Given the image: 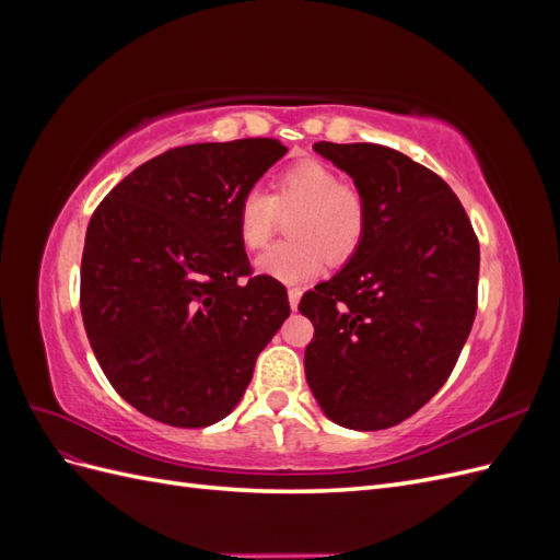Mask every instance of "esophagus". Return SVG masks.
<instances>
[{"instance_id":"esophagus-1","label":"esophagus","mask_w":560,"mask_h":560,"mask_svg":"<svg viewBox=\"0 0 560 560\" xmlns=\"http://www.w3.org/2000/svg\"><path fill=\"white\" fill-rule=\"evenodd\" d=\"M287 294H290V306H292V311H296V308H299V301H301V290H299V287H292V290L287 292Z\"/></svg>"}]
</instances>
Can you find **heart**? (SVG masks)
Here are the masks:
<instances>
[{
  "mask_svg": "<svg viewBox=\"0 0 560 560\" xmlns=\"http://www.w3.org/2000/svg\"><path fill=\"white\" fill-rule=\"evenodd\" d=\"M299 212L290 222L294 241L278 243L257 259V273L284 284L315 278L325 259L348 261L364 241L369 210L360 189L341 182L331 165L299 161L282 171L273 194L247 191L235 212V231L247 252L266 247L276 231L278 212Z\"/></svg>",
  "mask_w": 560,
  "mask_h": 560,
  "instance_id": "heart-1",
  "label": "heart"
}]
</instances>
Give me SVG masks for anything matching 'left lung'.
<instances>
[{
  "instance_id": "1",
  "label": "left lung",
  "mask_w": 560,
  "mask_h": 560,
  "mask_svg": "<svg viewBox=\"0 0 560 560\" xmlns=\"http://www.w3.org/2000/svg\"><path fill=\"white\" fill-rule=\"evenodd\" d=\"M346 171L369 210L343 270L306 292V381L350 430L399 425L446 383L477 315L479 241L430 167L383 144H313Z\"/></svg>"
}]
</instances>
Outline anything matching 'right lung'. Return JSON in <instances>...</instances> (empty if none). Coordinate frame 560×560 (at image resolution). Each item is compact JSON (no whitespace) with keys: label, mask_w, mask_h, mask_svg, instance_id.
<instances>
[{"label":"right lung","mask_w":560,"mask_h":560,"mask_svg":"<svg viewBox=\"0 0 560 560\" xmlns=\"http://www.w3.org/2000/svg\"><path fill=\"white\" fill-rule=\"evenodd\" d=\"M287 147L270 138L167 149L100 202L81 257V317L112 387L173 428L241 401L290 315L282 282L252 276L241 198Z\"/></svg>","instance_id":"obj_1"}]
</instances>
